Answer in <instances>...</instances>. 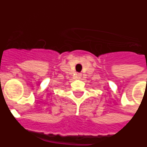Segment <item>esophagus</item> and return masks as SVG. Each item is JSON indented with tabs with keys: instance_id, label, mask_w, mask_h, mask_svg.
I'll return each mask as SVG.
<instances>
[{
	"instance_id": "esophagus-1",
	"label": "esophagus",
	"mask_w": 147,
	"mask_h": 147,
	"mask_svg": "<svg viewBox=\"0 0 147 147\" xmlns=\"http://www.w3.org/2000/svg\"><path fill=\"white\" fill-rule=\"evenodd\" d=\"M82 76V74H76V77L77 78V79H79V78H80Z\"/></svg>"
}]
</instances>
